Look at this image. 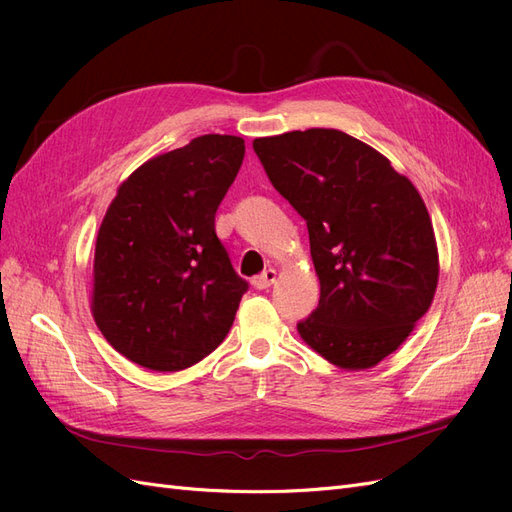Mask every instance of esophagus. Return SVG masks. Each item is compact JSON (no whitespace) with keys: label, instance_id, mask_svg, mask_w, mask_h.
Listing matches in <instances>:
<instances>
[{"label":"esophagus","instance_id":"1","mask_svg":"<svg viewBox=\"0 0 512 512\" xmlns=\"http://www.w3.org/2000/svg\"><path fill=\"white\" fill-rule=\"evenodd\" d=\"M275 269H265L262 271V275H258L256 280H254V288H258V290H267L273 282H275Z\"/></svg>","mask_w":512,"mask_h":512}]
</instances>
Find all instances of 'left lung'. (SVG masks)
Wrapping results in <instances>:
<instances>
[{
	"label": "left lung",
	"instance_id": "left-lung-1",
	"mask_svg": "<svg viewBox=\"0 0 512 512\" xmlns=\"http://www.w3.org/2000/svg\"><path fill=\"white\" fill-rule=\"evenodd\" d=\"M273 188L307 222L318 307L303 342L342 369H369L425 316L438 247L421 194L382 153L346 132L312 128L256 138Z\"/></svg>",
	"mask_w": 512,
	"mask_h": 512
}]
</instances>
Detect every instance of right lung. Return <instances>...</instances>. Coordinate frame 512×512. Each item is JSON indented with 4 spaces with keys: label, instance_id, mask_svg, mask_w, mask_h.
Returning a JSON list of instances; mask_svg holds the SVG:
<instances>
[{
    "label": "right lung",
    "instance_id": "obj_1",
    "mask_svg": "<svg viewBox=\"0 0 512 512\" xmlns=\"http://www.w3.org/2000/svg\"><path fill=\"white\" fill-rule=\"evenodd\" d=\"M243 156V138L205 134L119 185L96 239L91 312L132 363L179 371L228 335L247 282L215 235V211Z\"/></svg>",
    "mask_w": 512,
    "mask_h": 512
}]
</instances>
